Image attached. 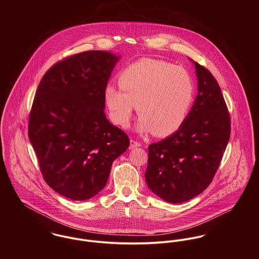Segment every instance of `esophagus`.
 I'll list each match as a JSON object with an SVG mask.
<instances>
[{"label":"esophagus","mask_w":259,"mask_h":259,"mask_svg":"<svg viewBox=\"0 0 259 259\" xmlns=\"http://www.w3.org/2000/svg\"><path fill=\"white\" fill-rule=\"evenodd\" d=\"M139 147H142V144L137 142V141H134L132 140L131 141V145H130V148H139Z\"/></svg>","instance_id":"34e87169"}]
</instances>
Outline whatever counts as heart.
<instances>
[{"label":"heart","mask_w":259,"mask_h":259,"mask_svg":"<svg viewBox=\"0 0 259 259\" xmlns=\"http://www.w3.org/2000/svg\"><path fill=\"white\" fill-rule=\"evenodd\" d=\"M118 84L121 91L111 84L105 90L112 122L126 127L137 105L138 130L158 137L180 130L194 101L191 76L184 68L163 61L142 59L131 64L119 74Z\"/></svg>","instance_id":"heart-1"}]
</instances>
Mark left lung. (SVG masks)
<instances>
[{
	"label": "left lung",
	"instance_id": "obj_1",
	"mask_svg": "<svg viewBox=\"0 0 259 259\" xmlns=\"http://www.w3.org/2000/svg\"><path fill=\"white\" fill-rule=\"evenodd\" d=\"M198 94L183 126L148 147L149 189L171 203L185 202L212 182L230 139V115L212 74L193 62Z\"/></svg>",
	"mask_w": 259,
	"mask_h": 259
}]
</instances>
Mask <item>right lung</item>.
<instances>
[{
    "mask_svg": "<svg viewBox=\"0 0 259 259\" xmlns=\"http://www.w3.org/2000/svg\"><path fill=\"white\" fill-rule=\"evenodd\" d=\"M119 56L87 51L55 64L41 77L29 116V139L45 182L85 200L107 185L130 139L105 114V90Z\"/></svg>",
    "mask_w": 259,
    "mask_h": 259,
    "instance_id": "add662e5",
    "label": "right lung"
}]
</instances>
